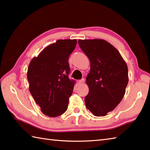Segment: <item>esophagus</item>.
<instances>
[{
    "label": "esophagus",
    "mask_w": 150,
    "mask_h": 150,
    "mask_svg": "<svg viewBox=\"0 0 150 150\" xmlns=\"http://www.w3.org/2000/svg\"><path fill=\"white\" fill-rule=\"evenodd\" d=\"M84 83V79H81V80H79L78 82L79 84H80V85L83 84Z\"/></svg>",
    "instance_id": "esophagus-1"
}]
</instances>
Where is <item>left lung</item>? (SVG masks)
Listing matches in <instances>:
<instances>
[{"label":"left lung","mask_w":150,"mask_h":150,"mask_svg":"<svg viewBox=\"0 0 150 150\" xmlns=\"http://www.w3.org/2000/svg\"><path fill=\"white\" fill-rule=\"evenodd\" d=\"M78 43L90 62L85 105L94 116H104L124 98L129 81L127 66L118 50L107 41L79 40Z\"/></svg>","instance_id":"1"}]
</instances>
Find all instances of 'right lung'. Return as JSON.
Listing matches in <instances>:
<instances>
[{
  "instance_id": "right-lung-1",
  "label": "right lung",
  "mask_w": 150,
  "mask_h": 150,
  "mask_svg": "<svg viewBox=\"0 0 150 150\" xmlns=\"http://www.w3.org/2000/svg\"><path fill=\"white\" fill-rule=\"evenodd\" d=\"M76 40H59L47 47L30 61L27 79L29 90L42 112L49 117L66 111L75 82L70 80L68 59Z\"/></svg>"
}]
</instances>
